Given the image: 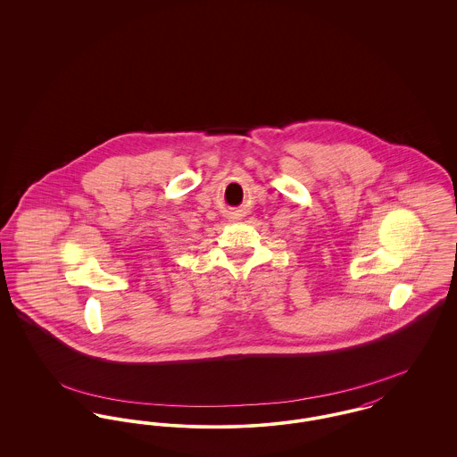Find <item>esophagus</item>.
I'll return each mask as SVG.
<instances>
[{
  "instance_id": "obj_1",
  "label": "esophagus",
  "mask_w": 457,
  "mask_h": 457,
  "mask_svg": "<svg viewBox=\"0 0 457 457\" xmlns=\"http://www.w3.org/2000/svg\"><path fill=\"white\" fill-rule=\"evenodd\" d=\"M230 218H237L239 216V212H230Z\"/></svg>"
}]
</instances>
